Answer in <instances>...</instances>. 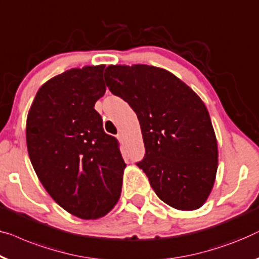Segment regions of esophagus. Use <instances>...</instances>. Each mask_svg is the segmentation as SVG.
Wrapping results in <instances>:
<instances>
[{"label": "esophagus", "mask_w": 259, "mask_h": 259, "mask_svg": "<svg viewBox=\"0 0 259 259\" xmlns=\"http://www.w3.org/2000/svg\"><path fill=\"white\" fill-rule=\"evenodd\" d=\"M117 138H118V140H119V141H122V140H123L122 133H118V136H117Z\"/></svg>", "instance_id": "esophagus-1"}]
</instances>
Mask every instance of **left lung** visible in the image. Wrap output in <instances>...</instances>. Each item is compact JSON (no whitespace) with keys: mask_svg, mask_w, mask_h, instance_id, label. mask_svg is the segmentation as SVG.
Returning a JSON list of instances; mask_svg holds the SVG:
<instances>
[{"mask_svg":"<svg viewBox=\"0 0 259 259\" xmlns=\"http://www.w3.org/2000/svg\"><path fill=\"white\" fill-rule=\"evenodd\" d=\"M104 78L137 113L145 156L137 162L155 194L179 210H195L210 194L217 141L200 97L169 71L137 64L110 65Z\"/></svg>","mask_w":259,"mask_h":259,"instance_id":"left-lung-1","label":"left lung"}]
</instances>
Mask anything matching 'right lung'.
I'll list each match as a JSON object with an SVG mask.
<instances>
[{"instance_id":"right-lung-1","label":"right lung","mask_w":259,"mask_h":259,"mask_svg":"<svg viewBox=\"0 0 259 259\" xmlns=\"http://www.w3.org/2000/svg\"><path fill=\"white\" fill-rule=\"evenodd\" d=\"M104 65L71 69L38 90L27 119L30 161L50 196L84 220L106 215L121 193L126 164L95 110Z\"/></svg>"}]
</instances>
